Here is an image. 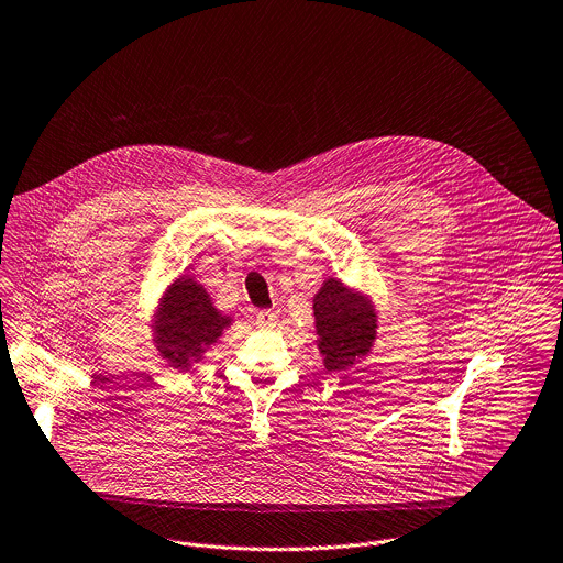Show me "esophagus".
<instances>
[{
	"label": "esophagus",
	"mask_w": 563,
	"mask_h": 563,
	"mask_svg": "<svg viewBox=\"0 0 563 563\" xmlns=\"http://www.w3.org/2000/svg\"><path fill=\"white\" fill-rule=\"evenodd\" d=\"M276 322H278V316H276L274 311H269V309H263V311L256 313V324H258V327H267V329H269V327H274Z\"/></svg>",
	"instance_id": "esophagus-1"
}]
</instances>
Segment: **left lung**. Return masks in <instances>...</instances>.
<instances>
[{"label": "left lung", "mask_w": 563, "mask_h": 563, "mask_svg": "<svg viewBox=\"0 0 563 563\" xmlns=\"http://www.w3.org/2000/svg\"><path fill=\"white\" fill-rule=\"evenodd\" d=\"M318 349L324 366L340 373L364 357L377 335V316L368 298L349 289L342 280L329 278L313 298Z\"/></svg>", "instance_id": "obj_1"}]
</instances>
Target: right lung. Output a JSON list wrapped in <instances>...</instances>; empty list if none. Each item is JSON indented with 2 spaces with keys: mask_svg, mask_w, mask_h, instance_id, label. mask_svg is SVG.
<instances>
[{
  "mask_svg": "<svg viewBox=\"0 0 563 563\" xmlns=\"http://www.w3.org/2000/svg\"><path fill=\"white\" fill-rule=\"evenodd\" d=\"M230 324L208 296V291L188 276H181L164 296L155 316L153 342L159 355L177 371L201 360V353L214 344Z\"/></svg>",
  "mask_w": 563,
  "mask_h": 563,
  "instance_id": "right-lung-1",
  "label": "right lung"
}]
</instances>
